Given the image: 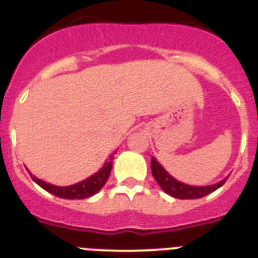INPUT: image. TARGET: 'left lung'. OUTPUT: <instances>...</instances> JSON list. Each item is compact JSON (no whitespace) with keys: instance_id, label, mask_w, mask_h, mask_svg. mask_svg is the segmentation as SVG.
Returning <instances> with one entry per match:
<instances>
[{"instance_id":"8db88e82","label":"left lung","mask_w":258,"mask_h":258,"mask_svg":"<svg viewBox=\"0 0 258 258\" xmlns=\"http://www.w3.org/2000/svg\"><path fill=\"white\" fill-rule=\"evenodd\" d=\"M151 172L159 186L168 195L177 198V199H199V198L207 197L208 194L220 188L227 179L225 178L218 183L211 184V186H190V184L182 183V182L173 178L155 157H151Z\"/></svg>"}]
</instances>
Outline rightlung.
<instances>
[{"mask_svg": "<svg viewBox=\"0 0 258 258\" xmlns=\"http://www.w3.org/2000/svg\"><path fill=\"white\" fill-rule=\"evenodd\" d=\"M112 160L113 156H111L108 159V161L104 163V165L102 166L101 169L98 170L95 174H93L92 177L84 179V181L79 182V183L71 184V186H54L51 183H46V182L41 181L37 177H35L33 174H31L32 179L36 182V183L42 187L44 190H46L47 192L55 195V197L61 198V199H85V198L93 197L94 194H97L98 191L101 190L104 186V183L107 182L109 177V173L112 169Z\"/></svg>", "mask_w": 258, "mask_h": 258, "instance_id": "add662e5", "label": "right lung"}]
</instances>
